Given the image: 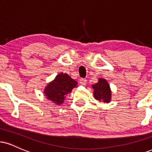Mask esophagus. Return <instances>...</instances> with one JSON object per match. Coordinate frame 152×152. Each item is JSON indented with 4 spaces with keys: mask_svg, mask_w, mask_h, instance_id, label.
I'll return each instance as SVG.
<instances>
[{
    "mask_svg": "<svg viewBox=\"0 0 152 152\" xmlns=\"http://www.w3.org/2000/svg\"><path fill=\"white\" fill-rule=\"evenodd\" d=\"M80 83L82 84V85H86V84L87 83L86 78H81V79H80Z\"/></svg>",
    "mask_w": 152,
    "mask_h": 152,
    "instance_id": "obj_1",
    "label": "esophagus"
}]
</instances>
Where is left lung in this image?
<instances>
[{
	"label": "left lung",
	"mask_w": 152,
	"mask_h": 152,
	"mask_svg": "<svg viewBox=\"0 0 152 152\" xmlns=\"http://www.w3.org/2000/svg\"><path fill=\"white\" fill-rule=\"evenodd\" d=\"M93 88L94 89V94L96 100L100 102L109 103L111 98V91L107 81L100 78L98 83L93 85Z\"/></svg>",
	"instance_id": "left-lung-1"
}]
</instances>
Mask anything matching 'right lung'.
Instances as JSON below:
<instances>
[{
    "mask_svg": "<svg viewBox=\"0 0 152 152\" xmlns=\"http://www.w3.org/2000/svg\"><path fill=\"white\" fill-rule=\"evenodd\" d=\"M77 84V82L73 80L68 74L61 73L58 74L55 79L48 84L44 94L47 99L60 105L64 102L66 95L71 93Z\"/></svg>",
    "mask_w": 152,
    "mask_h": 152,
    "instance_id": "add662e5",
    "label": "right lung"
}]
</instances>
